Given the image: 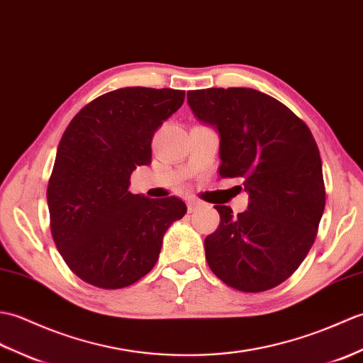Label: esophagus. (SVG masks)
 <instances>
[{"mask_svg":"<svg viewBox=\"0 0 363 363\" xmlns=\"http://www.w3.org/2000/svg\"><path fill=\"white\" fill-rule=\"evenodd\" d=\"M202 206V203L199 202V200H194V199H189L188 200V209H189V213H194V211H197V209Z\"/></svg>","mask_w":363,"mask_h":363,"instance_id":"34e87169","label":"esophagus"}]
</instances>
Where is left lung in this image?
Listing matches in <instances>:
<instances>
[{"instance_id": "obj_1", "label": "left lung", "mask_w": 363, "mask_h": 363, "mask_svg": "<svg viewBox=\"0 0 363 363\" xmlns=\"http://www.w3.org/2000/svg\"><path fill=\"white\" fill-rule=\"evenodd\" d=\"M188 104L219 135V174L240 177L250 199L238 217L216 205L220 225L205 239L209 269L242 292L277 287L303 262L323 216L317 143L294 111L253 88L192 90Z\"/></svg>"}]
</instances>
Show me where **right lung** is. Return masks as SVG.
<instances>
[{
	"instance_id": "1",
	"label": "right lung",
	"mask_w": 363,
	"mask_h": 363,
	"mask_svg": "<svg viewBox=\"0 0 363 363\" xmlns=\"http://www.w3.org/2000/svg\"><path fill=\"white\" fill-rule=\"evenodd\" d=\"M183 101L172 88H119L85 106L63 133L48 184L51 233L85 283H136L154 269L167 228L186 214L177 197L128 192L130 174L150 163L152 136Z\"/></svg>"
}]
</instances>
